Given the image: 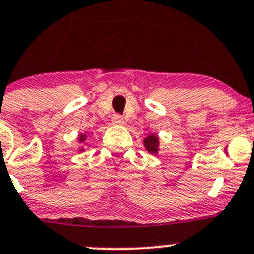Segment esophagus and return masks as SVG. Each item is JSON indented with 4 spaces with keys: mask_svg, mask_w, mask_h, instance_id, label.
<instances>
[{
    "mask_svg": "<svg viewBox=\"0 0 254 254\" xmlns=\"http://www.w3.org/2000/svg\"><path fill=\"white\" fill-rule=\"evenodd\" d=\"M112 124H113V125H123V124H124V119H123V117H120L119 114H116V116L112 117Z\"/></svg>",
    "mask_w": 254,
    "mask_h": 254,
    "instance_id": "34e87169",
    "label": "esophagus"
}]
</instances>
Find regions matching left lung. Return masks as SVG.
<instances>
[{
  "mask_svg": "<svg viewBox=\"0 0 254 254\" xmlns=\"http://www.w3.org/2000/svg\"><path fill=\"white\" fill-rule=\"evenodd\" d=\"M143 146H145L146 151L148 153L156 154L159 153V149H161V141H159V137L157 134H148L143 138Z\"/></svg>",
  "mask_w": 254,
  "mask_h": 254,
  "instance_id": "left-lung-1",
  "label": "left lung"
}]
</instances>
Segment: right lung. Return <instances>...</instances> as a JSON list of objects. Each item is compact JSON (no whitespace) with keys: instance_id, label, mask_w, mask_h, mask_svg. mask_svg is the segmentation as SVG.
I'll list each match as a JSON object with an SVG mask.
<instances>
[{"instance_id":"obj_1","label":"right lung","mask_w":254,"mask_h":254,"mask_svg":"<svg viewBox=\"0 0 254 254\" xmlns=\"http://www.w3.org/2000/svg\"><path fill=\"white\" fill-rule=\"evenodd\" d=\"M86 140H87V135L86 134H79V137H78V142H79V146H78V152L79 153H81V152H84L86 147H91V145H86Z\"/></svg>"}]
</instances>
